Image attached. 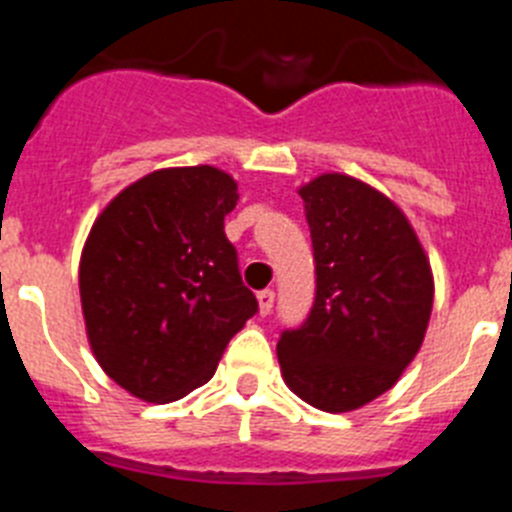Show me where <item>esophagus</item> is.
Masks as SVG:
<instances>
[{
	"instance_id": "1",
	"label": "esophagus",
	"mask_w": 512,
	"mask_h": 512,
	"mask_svg": "<svg viewBox=\"0 0 512 512\" xmlns=\"http://www.w3.org/2000/svg\"><path fill=\"white\" fill-rule=\"evenodd\" d=\"M271 307H274V289H264V292H259V310H261V315H269Z\"/></svg>"
}]
</instances>
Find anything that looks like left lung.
Wrapping results in <instances>:
<instances>
[{"label": "left lung", "instance_id": "8db88e82", "mask_svg": "<svg viewBox=\"0 0 512 512\" xmlns=\"http://www.w3.org/2000/svg\"><path fill=\"white\" fill-rule=\"evenodd\" d=\"M315 259L305 323L282 330L277 356L289 390L328 413L387 392L423 343L433 277L423 248L384 194L343 174L300 189Z\"/></svg>", "mask_w": 512, "mask_h": 512}]
</instances>
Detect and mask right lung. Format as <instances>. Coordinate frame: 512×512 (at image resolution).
I'll use <instances>...</instances> for the list:
<instances>
[{"mask_svg": "<svg viewBox=\"0 0 512 512\" xmlns=\"http://www.w3.org/2000/svg\"><path fill=\"white\" fill-rule=\"evenodd\" d=\"M238 184L212 166L164 169L122 189L81 253V310L99 366L146 402H174L215 374L259 302L225 215Z\"/></svg>", "mask_w": 512, "mask_h": 512, "instance_id": "1", "label": "right lung"}]
</instances>
